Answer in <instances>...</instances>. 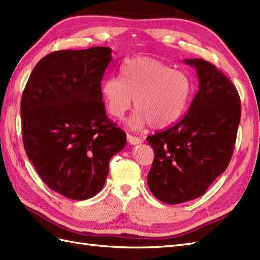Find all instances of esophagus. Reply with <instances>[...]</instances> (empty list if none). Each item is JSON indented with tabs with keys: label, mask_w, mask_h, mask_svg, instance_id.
Instances as JSON below:
<instances>
[{
	"label": "esophagus",
	"mask_w": 260,
	"mask_h": 260,
	"mask_svg": "<svg viewBox=\"0 0 260 260\" xmlns=\"http://www.w3.org/2000/svg\"><path fill=\"white\" fill-rule=\"evenodd\" d=\"M127 142L131 145H137V144H141L142 143V138L132 136V135H127Z\"/></svg>",
	"instance_id": "esophagus-1"
}]
</instances>
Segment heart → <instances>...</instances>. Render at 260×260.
I'll return each instance as SVG.
<instances>
[{"mask_svg":"<svg viewBox=\"0 0 260 260\" xmlns=\"http://www.w3.org/2000/svg\"><path fill=\"white\" fill-rule=\"evenodd\" d=\"M122 78L108 76L101 94L112 116L120 118L133 105L131 128L140 131L153 124L165 128L182 117L190 95V81L184 72L173 70L147 56L131 58L120 68Z\"/></svg>","mask_w":260,"mask_h":260,"instance_id":"b5f03b06","label":"heart"}]
</instances>
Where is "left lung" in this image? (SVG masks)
<instances>
[{"mask_svg": "<svg viewBox=\"0 0 260 260\" xmlns=\"http://www.w3.org/2000/svg\"><path fill=\"white\" fill-rule=\"evenodd\" d=\"M184 63L195 68L198 77L189 110L171 128L146 138L155 153L148 187L170 205L201 197L225 172L240 122V99L233 83L202 58Z\"/></svg>", "mask_w": 260, "mask_h": 260, "instance_id": "8db88e82", "label": "left lung"}]
</instances>
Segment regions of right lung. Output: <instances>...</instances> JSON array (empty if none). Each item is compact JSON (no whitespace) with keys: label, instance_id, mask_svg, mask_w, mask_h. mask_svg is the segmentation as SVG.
Wrapping results in <instances>:
<instances>
[{"label":"right lung","instance_id":"add662e5","mask_svg":"<svg viewBox=\"0 0 260 260\" xmlns=\"http://www.w3.org/2000/svg\"><path fill=\"white\" fill-rule=\"evenodd\" d=\"M112 48L53 52L35 65L21 101L24 148L41 179L74 201L105 185L126 134L106 116L101 82Z\"/></svg>","mask_w":260,"mask_h":260}]
</instances>
